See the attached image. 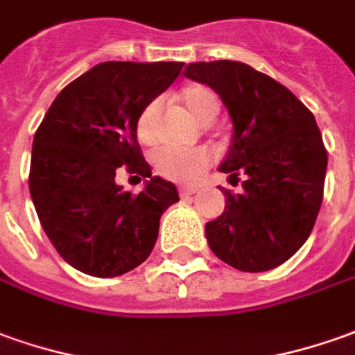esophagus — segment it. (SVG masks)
Returning a JSON list of instances; mask_svg holds the SVG:
<instances>
[{
	"label": "esophagus",
	"mask_w": 355,
	"mask_h": 355,
	"mask_svg": "<svg viewBox=\"0 0 355 355\" xmlns=\"http://www.w3.org/2000/svg\"><path fill=\"white\" fill-rule=\"evenodd\" d=\"M197 191H199L197 187H180V195L182 197H189V195H195Z\"/></svg>",
	"instance_id": "obj_1"
}]
</instances>
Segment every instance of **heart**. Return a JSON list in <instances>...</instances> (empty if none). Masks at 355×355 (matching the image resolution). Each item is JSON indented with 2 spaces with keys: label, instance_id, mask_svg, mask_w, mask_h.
Segmentation results:
<instances>
[{
  "label": "heart",
  "instance_id": "1",
  "mask_svg": "<svg viewBox=\"0 0 355 355\" xmlns=\"http://www.w3.org/2000/svg\"><path fill=\"white\" fill-rule=\"evenodd\" d=\"M180 100L185 110L191 114L197 121L209 123L218 116L220 100L216 92L205 85H189L182 90ZM158 117H160V102L154 100L143 110L137 121V135L139 141L145 145H153L158 137ZM156 172L164 175L166 180L182 183H195L201 180V175L207 172L212 164V154L207 148H172L166 146L156 150L153 156Z\"/></svg>",
  "mask_w": 355,
  "mask_h": 355
}]
</instances>
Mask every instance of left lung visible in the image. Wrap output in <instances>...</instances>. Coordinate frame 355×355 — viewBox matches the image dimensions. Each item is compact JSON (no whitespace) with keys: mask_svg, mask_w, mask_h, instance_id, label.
Wrapping results in <instances>:
<instances>
[{"mask_svg":"<svg viewBox=\"0 0 355 355\" xmlns=\"http://www.w3.org/2000/svg\"><path fill=\"white\" fill-rule=\"evenodd\" d=\"M187 79L209 85L234 123L220 172L243 175V193L222 189L226 207L207 222L212 253L243 272L286 263L309 238L327 175L317 121L284 85L241 61L189 63Z\"/></svg>","mask_w":355,"mask_h":355,"instance_id":"left-lung-1","label":"left lung"}]
</instances>
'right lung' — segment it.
I'll return each instance as SVG.
<instances>
[{
  "label": "right lung",
  "instance_id": "right-lung-1",
  "mask_svg": "<svg viewBox=\"0 0 355 355\" xmlns=\"http://www.w3.org/2000/svg\"><path fill=\"white\" fill-rule=\"evenodd\" d=\"M182 67V61L98 63L61 90L34 135V209L51 245L85 275L112 278L145 263L164 210L180 201L173 183L150 173L137 121ZM121 165L149 178L143 192L116 185Z\"/></svg>",
  "mask_w": 355,
  "mask_h": 355
}]
</instances>
